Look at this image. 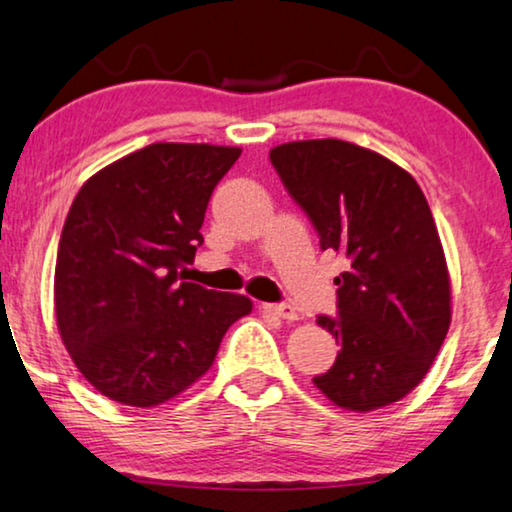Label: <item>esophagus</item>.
<instances>
[{
    "instance_id": "34e87169",
    "label": "esophagus",
    "mask_w": 512,
    "mask_h": 512,
    "mask_svg": "<svg viewBox=\"0 0 512 512\" xmlns=\"http://www.w3.org/2000/svg\"><path fill=\"white\" fill-rule=\"evenodd\" d=\"M263 310L275 314V317H279V319H286V321L298 319V310L289 303H268V305H263Z\"/></svg>"
}]
</instances>
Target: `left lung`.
<instances>
[{"mask_svg":"<svg viewBox=\"0 0 512 512\" xmlns=\"http://www.w3.org/2000/svg\"><path fill=\"white\" fill-rule=\"evenodd\" d=\"M272 167L317 230L321 251L345 256L338 314H319L340 352L312 382L335 405L384 408L429 373L450 328V275L429 202L380 153L310 139L275 146Z\"/></svg>","mask_w":512,"mask_h":512,"instance_id":"8db88e82","label":"left lung"}]
</instances>
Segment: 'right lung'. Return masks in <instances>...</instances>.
<instances>
[{
  "instance_id": "right-lung-1",
  "label": "right lung",
  "mask_w": 512,
  "mask_h": 512,
  "mask_svg": "<svg viewBox=\"0 0 512 512\" xmlns=\"http://www.w3.org/2000/svg\"><path fill=\"white\" fill-rule=\"evenodd\" d=\"M240 149L149 144L81 186L55 263V317L93 387L132 408L170 401L251 312L237 293L184 282L214 188Z\"/></svg>"
}]
</instances>
